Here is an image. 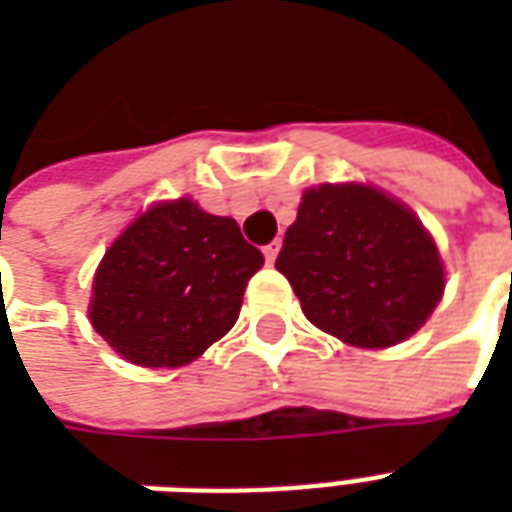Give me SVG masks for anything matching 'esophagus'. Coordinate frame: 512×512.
I'll return each mask as SVG.
<instances>
[{
  "mask_svg": "<svg viewBox=\"0 0 512 512\" xmlns=\"http://www.w3.org/2000/svg\"><path fill=\"white\" fill-rule=\"evenodd\" d=\"M279 241H271V244L266 246V249H263V255H266V260L268 263H274V260H277V255H279Z\"/></svg>",
  "mask_w": 512,
  "mask_h": 512,
  "instance_id": "34e87169",
  "label": "esophagus"
}]
</instances>
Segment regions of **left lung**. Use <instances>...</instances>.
Returning a JSON list of instances; mask_svg holds the SVG:
<instances>
[{"label": "left lung", "instance_id": "obj_1", "mask_svg": "<svg viewBox=\"0 0 512 512\" xmlns=\"http://www.w3.org/2000/svg\"><path fill=\"white\" fill-rule=\"evenodd\" d=\"M277 268L307 321L356 348L408 340L444 293V266L414 211L362 183L301 197Z\"/></svg>", "mask_w": 512, "mask_h": 512}]
</instances>
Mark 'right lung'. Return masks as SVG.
I'll list each match as a JSON object with an SVG mask.
<instances>
[{
	"mask_svg": "<svg viewBox=\"0 0 512 512\" xmlns=\"http://www.w3.org/2000/svg\"><path fill=\"white\" fill-rule=\"evenodd\" d=\"M260 266L235 219L189 197L158 202L106 249L90 321L134 365L183 367L233 329Z\"/></svg>",
	"mask_w": 512,
	"mask_h": 512,
	"instance_id": "add662e5",
	"label": "right lung"
}]
</instances>
